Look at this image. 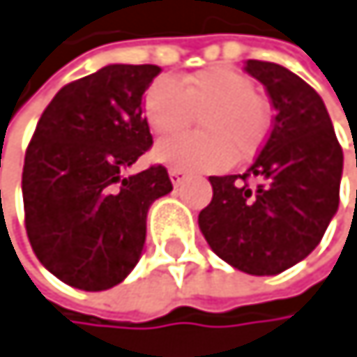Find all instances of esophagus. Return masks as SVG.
I'll return each mask as SVG.
<instances>
[{
    "mask_svg": "<svg viewBox=\"0 0 357 357\" xmlns=\"http://www.w3.org/2000/svg\"><path fill=\"white\" fill-rule=\"evenodd\" d=\"M169 177H171L173 186H180V184L186 180V171H184V169H175V167H171V169H169Z\"/></svg>",
    "mask_w": 357,
    "mask_h": 357,
    "instance_id": "obj_1",
    "label": "esophagus"
}]
</instances>
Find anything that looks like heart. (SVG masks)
I'll use <instances>...</instances> for the list:
<instances>
[{"mask_svg":"<svg viewBox=\"0 0 357 357\" xmlns=\"http://www.w3.org/2000/svg\"><path fill=\"white\" fill-rule=\"evenodd\" d=\"M147 126L158 137L154 158L184 171H214L255 154L270 132V107L250 77L227 66L203 68L177 83L158 79L143 98ZM201 116L203 133L173 137Z\"/></svg>","mask_w":357,"mask_h":357,"instance_id":"1","label":"heart"}]
</instances>
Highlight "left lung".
Here are the masks:
<instances>
[{
	"mask_svg": "<svg viewBox=\"0 0 357 357\" xmlns=\"http://www.w3.org/2000/svg\"><path fill=\"white\" fill-rule=\"evenodd\" d=\"M244 70L270 96L272 132L244 175L210 177L214 195L199 229L229 266L274 276L321 242L338 210L342 149L321 96L306 81L272 61L248 59Z\"/></svg>",
	"mask_w": 357,
	"mask_h": 357,
	"instance_id": "8db88e82",
	"label": "left lung"
}]
</instances>
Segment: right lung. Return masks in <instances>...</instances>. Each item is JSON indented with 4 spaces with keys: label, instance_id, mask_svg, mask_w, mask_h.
<instances>
[{
    "label": "right lung",
    "instance_id": "right-lung-1",
    "mask_svg": "<svg viewBox=\"0 0 357 357\" xmlns=\"http://www.w3.org/2000/svg\"><path fill=\"white\" fill-rule=\"evenodd\" d=\"M158 73L152 63H111L63 85L27 145L29 244L40 264L77 289L105 291L132 272L149 205L173 190L162 165L124 175L152 145L143 93Z\"/></svg>",
    "mask_w": 357,
    "mask_h": 357
}]
</instances>
